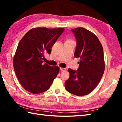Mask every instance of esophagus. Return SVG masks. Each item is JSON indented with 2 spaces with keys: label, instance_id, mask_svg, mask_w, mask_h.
I'll list each match as a JSON object with an SVG mask.
<instances>
[{
  "label": "esophagus",
  "instance_id": "obj_1",
  "mask_svg": "<svg viewBox=\"0 0 122 122\" xmlns=\"http://www.w3.org/2000/svg\"><path fill=\"white\" fill-rule=\"evenodd\" d=\"M60 70L61 71H65L66 69L65 68H60Z\"/></svg>",
  "mask_w": 122,
  "mask_h": 122
}]
</instances>
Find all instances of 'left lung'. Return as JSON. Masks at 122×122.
Here are the masks:
<instances>
[{
    "label": "left lung",
    "mask_w": 122,
    "mask_h": 122,
    "mask_svg": "<svg viewBox=\"0 0 122 122\" xmlns=\"http://www.w3.org/2000/svg\"><path fill=\"white\" fill-rule=\"evenodd\" d=\"M77 40L74 54L80 58L77 71L68 69L70 76L65 82L66 90L76 96H85L91 92L104 74L105 63L103 50L95 34L83 28L72 29Z\"/></svg>",
    "instance_id": "left-lung-1"
}]
</instances>
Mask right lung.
<instances>
[{
    "instance_id": "1",
    "label": "right lung",
    "mask_w": 122,
    "mask_h": 122,
    "mask_svg": "<svg viewBox=\"0 0 122 122\" xmlns=\"http://www.w3.org/2000/svg\"><path fill=\"white\" fill-rule=\"evenodd\" d=\"M64 28H35L19 43L13 60L18 80L25 90L33 94L47 91L59 71L58 66L43 64L44 53L51 49L64 31Z\"/></svg>"
}]
</instances>
